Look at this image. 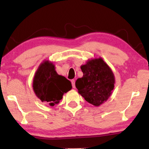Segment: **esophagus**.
Instances as JSON below:
<instances>
[{"instance_id": "34e87169", "label": "esophagus", "mask_w": 149, "mask_h": 149, "mask_svg": "<svg viewBox=\"0 0 149 149\" xmlns=\"http://www.w3.org/2000/svg\"><path fill=\"white\" fill-rule=\"evenodd\" d=\"M71 82H72V87H73V88H75V80L74 79H72V81H71Z\"/></svg>"}]
</instances>
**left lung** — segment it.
I'll use <instances>...</instances> for the list:
<instances>
[{
	"label": "left lung",
	"instance_id": "left-lung-1",
	"mask_svg": "<svg viewBox=\"0 0 149 149\" xmlns=\"http://www.w3.org/2000/svg\"><path fill=\"white\" fill-rule=\"evenodd\" d=\"M82 77L75 81L78 93L90 104L99 107L109 99L114 88V73L101 57L81 65Z\"/></svg>",
	"mask_w": 149,
	"mask_h": 149
}]
</instances>
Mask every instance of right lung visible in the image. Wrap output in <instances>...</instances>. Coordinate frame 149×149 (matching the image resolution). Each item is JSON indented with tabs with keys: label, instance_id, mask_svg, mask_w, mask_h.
Wrapping results in <instances>:
<instances>
[{
	"label": "right lung",
	"instance_id": "1",
	"mask_svg": "<svg viewBox=\"0 0 149 149\" xmlns=\"http://www.w3.org/2000/svg\"><path fill=\"white\" fill-rule=\"evenodd\" d=\"M71 82L55 70V65L49 60L39 65L33 80V89L37 98L51 107L58 104L64 93L72 89Z\"/></svg>",
	"mask_w": 149,
	"mask_h": 149
}]
</instances>
